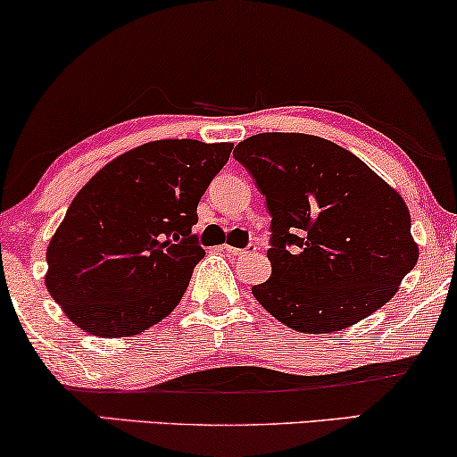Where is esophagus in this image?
<instances>
[{
    "label": "esophagus",
    "instance_id": "obj_1",
    "mask_svg": "<svg viewBox=\"0 0 457 457\" xmlns=\"http://www.w3.org/2000/svg\"><path fill=\"white\" fill-rule=\"evenodd\" d=\"M220 250L227 252L228 256H245V253H252L256 247L250 245V247H243L241 250V247H233V245H220Z\"/></svg>",
    "mask_w": 457,
    "mask_h": 457
}]
</instances>
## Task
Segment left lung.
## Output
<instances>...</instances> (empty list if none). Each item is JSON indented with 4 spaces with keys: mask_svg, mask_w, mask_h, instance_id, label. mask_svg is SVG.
Wrapping results in <instances>:
<instances>
[{
    "mask_svg": "<svg viewBox=\"0 0 457 457\" xmlns=\"http://www.w3.org/2000/svg\"><path fill=\"white\" fill-rule=\"evenodd\" d=\"M272 222L269 281L252 287L272 317L331 334L386 304L418 262L405 201L336 142L266 132L237 145Z\"/></svg>",
    "mask_w": 457,
    "mask_h": 457,
    "instance_id": "obj_1",
    "label": "left lung"
}]
</instances>
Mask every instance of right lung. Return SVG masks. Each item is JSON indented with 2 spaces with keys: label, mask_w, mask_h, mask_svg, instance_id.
Masks as SVG:
<instances>
[{
  "label": "right lung",
  "mask_w": 457,
  "mask_h": 457,
  "mask_svg": "<svg viewBox=\"0 0 457 457\" xmlns=\"http://www.w3.org/2000/svg\"><path fill=\"white\" fill-rule=\"evenodd\" d=\"M230 151V142H146L75 195L47 245L46 287L77 328L126 337L174 311L205 256L193 235L199 199Z\"/></svg>",
  "instance_id": "obj_1"
}]
</instances>
